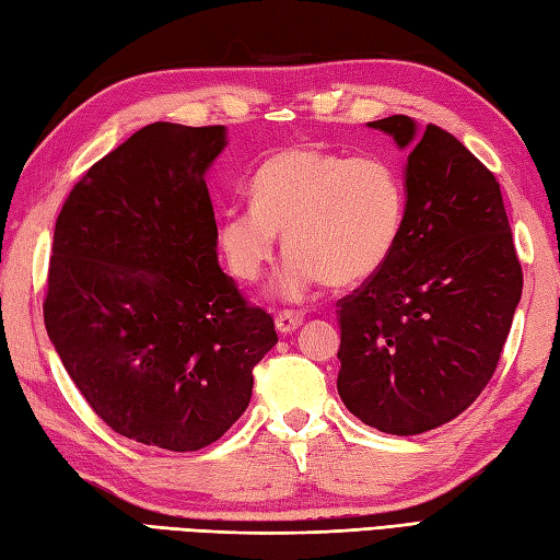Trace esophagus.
I'll use <instances>...</instances> for the list:
<instances>
[{"instance_id":"esophagus-1","label":"esophagus","mask_w":560,"mask_h":560,"mask_svg":"<svg viewBox=\"0 0 560 560\" xmlns=\"http://www.w3.org/2000/svg\"><path fill=\"white\" fill-rule=\"evenodd\" d=\"M273 325L281 331V335H291V331L299 329L303 325V313H295V311H283L273 319Z\"/></svg>"}]
</instances>
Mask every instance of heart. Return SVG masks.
Instances as JSON below:
<instances>
[{"instance_id": "heart-1", "label": "heart", "mask_w": 560, "mask_h": 560, "mask_svg": "<svg viewBox=\"0 0 560 560\" xmlns=\"http://www.w3.org/2000/svg\"><path fill=\"white\" fill-rule=\"evenodd\" d=\"M253 205L221 213L219 245L231 271L253 283L281 247L291 257L277 293L303 301L317 283L355 287L387 265L407 221V187L387 159L287 147L259 163Z\"/></svg>"}]
</instances>
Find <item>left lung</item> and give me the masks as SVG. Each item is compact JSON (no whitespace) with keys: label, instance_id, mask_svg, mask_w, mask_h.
I'll list each match as a JSON object with an SVG mask.
<instances>
[{"label":"left lung","instance_id":"obj_1","mask_svg":"<svg viewBox=\"0 0 560 560\" xmlns=\"http://www.w3.org/2000/svg\"><path fill=\"white\" fill-rule=\"evenodd\" d=\"M407 149V221L387 265L339 305L337 389L365 425L419 435L489 385L522 295L501 185L445 129L368 122Z\"/></svg>","mask_w":560,"mask_h":560}]
</instances>
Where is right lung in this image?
I'll return each mask as SVG.
<instances>
[{
  "mask_svg": "<svg viewBox=\"0 0 560 560\" xmlns=\"http://www.w3.org/2000/svg\"><path fill=\"white\" fill-rule=\"evenodd\" d=\"M225 127L153 122L71 189L52 237L45 329L91 409L137 443L211 445L277 343L217 255L205 175Z\"/></svg>",
  "mask_w": 560,
  "mask_h": 560,
  "instance_id": "add662e5",
  "label": "right lung"
}]
</instances>
